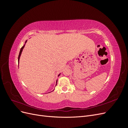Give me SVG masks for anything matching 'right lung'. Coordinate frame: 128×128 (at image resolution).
Instances as JSON below:
<instances>
[{
	"mask_svg": "<svg viewBox=\"0 0 128 128\" xmlns=\"http://www.w3.org/2000/svg\"><path fill=\"white\" fill-rule=\"evenodd\" d=\"M24 46H25V45H24V46H23L21 48V50H20V53H19V55H18V62H19V60H20V56H21V53H22V50H23V49H24ZM59 75H60V74L59 75ZM56 84H57V81H56Z\"/></svg>",
	"mask_w": 128,
	"mask_h": 128,
	"instance_id": "right-lung-1",
	"label": "right lung"
}]
</instances>
